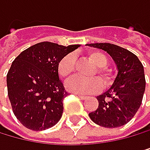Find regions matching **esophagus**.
<instances>
[{
  "instance_id": "1",
  "label": "esophagus",
  "mask_w": 150,
  "mask_h": 150,
  "mask_svg": "<svg viewBox=\"0 0 150 150\" xmlns=\"http://www.w3.org/2000/svg\"><path fill=\"white\" fill-rule=\"evenodd\" d=\"M77 96H78L80 98H81V100H85V98H87L86 96H83V95H80V94H76Z\"/></svg>"
}]
</instances>
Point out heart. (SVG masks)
I'll return each mask as SVG.
<instances>
[{"label": "heart", "instance_id": "b5f03b06", "mask_svg": "<svg viewBox=\"0 0 150 150\" xmlns=\"http://www.w3.org/2000/svg\"><path fill=\"white\" fill-rule=\"evenodd\" d=\"M90 60L96 66V70L92 76H98L100 79L103 84L109 83L113 75L112 71L107 69L108 60L107 56L101 52H93L89 54ZM76 69V58L73 54H67L64 57L58 64V74L64 80H69L73 76ZM101 83L97 78H92L88 80L73 78L67 84V89L71 92L79 94H91L96 93L100 89Z\"/></svg>", "mask_w": 150, "mask_h": 150}]
</instances>
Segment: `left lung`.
I'll list each match as a JSON object with an SVG mask.
<instances>
[{
  "instance_id": "8db88e82",
  "label": "left lung",
  "mask_w": 150,
  "mask_h": 150,
  "mask_svg": "<svg viewBox=\"0 0 150 150\" xmlns=\"http://www.w3.org/2000/svg\"><path fill=\"white\" fill-rule=\"evenodd\" d=\"M87 45L110 54L118 70L113 85L97 97L98 107L89 114V117L101 127H121L135 115L141 106L146 88L144 67L135 54L119 46L110 43Z\"/></svg>"
}]
</instances>
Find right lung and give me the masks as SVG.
Listing matches in <instances>:
<instances>
[{"instance_id":"obj_1","label":"right lung","mask_w":150,"mask_h":150,"mask_svg":"<svg viewBox=\"0 0 150 150\" xmlns=\"http://www.w3.org/2000/svg\"><path fill=\"white\" fill-rule=\"evenodd\" d=\"M79 45L37 43L13 61L6 76L8 98L14 115L33 131L52 128L62 117L67 93L59 80L58 64Z\"/></svg>"}]
</instances>
